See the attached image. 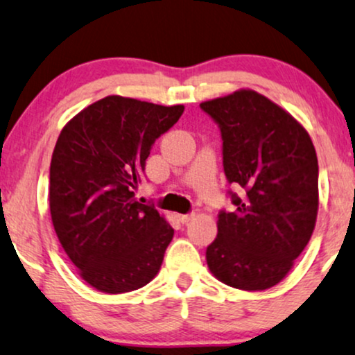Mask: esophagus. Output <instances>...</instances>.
Returning a JSON list of instances; mask_svg holds the SVG:
<instances>
[{
  "instance_id": "1",
  "label": "esophagus",
  "mask_w": 355,
  "mask_h": 355,
  "mask_svg": "<svg viewBox=\"0 0 355 355\" xmlns=\"http://www.w3.org/2000/svg\"><path fill=\"white\" fill-rule=\"evenodd\" d=\"M193 218H195V214H178V219H180V221H182L183 224L190 223Z\"/></svg>"
}]
</instances>
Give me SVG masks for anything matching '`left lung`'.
Listing matches in <instances>:
<instances>
[{
    "instance_id": "obj_1",
    "label": "left lung",
    "mask_w": 355,
    "mask_h": 355,
    "mask_svg": "<svg viewBox=\"0 0 355 355\" xmlns=\"http://www.w3.org/2000/svg\"><path fill=\"white\" fill-rule=\"evenodd\" d=\"M221 128L223 165L232 213L221 211L206 249L209 272L223 284L260 291L280 284L315 231L318 157L306 129L277 103L249 88L201 103Z\"/></svg>"
}]
</instances>
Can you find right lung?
Returning <instances> with one entry per match:
<instances>
[{"label":"right lung","mask_w":355,"mask_h":355,"mask_svg":"<svg viewBox=\"0 0 355 355\" xmlns=\"http://www.w3.org/2000/svg\"><path fill=\"white\" fill-rule=\"evenodd\" d=\"M183 110L111 95L75 114L57 139L49 178L53 230L98 291L137 290L160 270L173 230L134 190L152 144Z\"/></svg>","instance_id":"1"}]
</instances>
